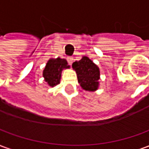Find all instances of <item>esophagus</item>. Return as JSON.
<instances>
[{"instance_id":"34e87169","label":"esophagus","mask_w":149,"mask_h":149,"mask_svg":"<svg viewBox=\"0 0 149 149\" xmlns=\"http://www.w3.org/2000/svg\"><path fill=\"white\" fill-rule=\"evenodd\" d=\"M67 60H68V64L71 65L72 64V62H73V58H72V56H68V58H67Z\"/></svg>"}]
</instances>
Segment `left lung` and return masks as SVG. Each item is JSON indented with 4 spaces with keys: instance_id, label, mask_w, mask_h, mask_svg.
<instances>
[{
    "instance_id": "8db88e82",
    "label": "left lung",
    "mask_w": 149,
    "mask_h": 149,
    "mask_svg": "<svg viewBox=\"0 0 149 149\" xmlns=\"http://www.w3.org/2000/svg\"><path fill=\"white\" fill-rule=\"evenodd\" d=\"M72 67L77 75L78 83L87 92L97 91L100 85V68L88 56H83L79 61L72 63Z\"/></svg>"
}]
</instances>
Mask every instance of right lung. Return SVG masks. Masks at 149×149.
<instances>
[{"label":"right lung","mask_w":149,"mask_h":149,"mask_svg":"<svg viewBox=\"0 0 149 149\" xmlns=\"http://www.w3.org/2000/svg\"><path fill=\"white\" fill-rule=\"evenodd\" d=\"M70 68L65 59L50 58L43 70V77L50 87H54L60 84L62 71Z\"/></svg>","instance_id":"right-lung-1"}]
</instances>
